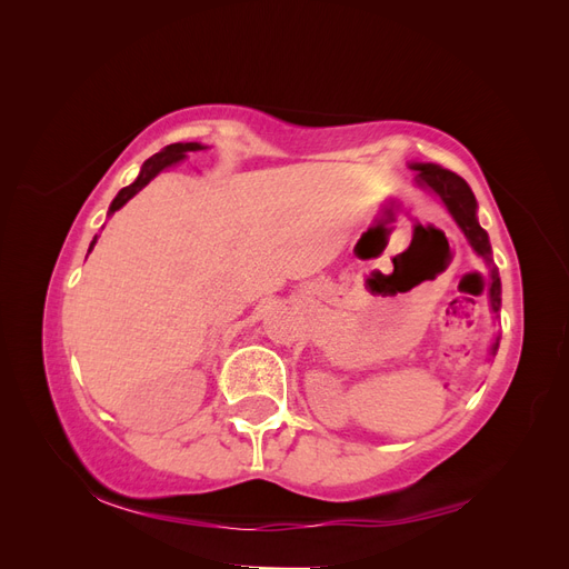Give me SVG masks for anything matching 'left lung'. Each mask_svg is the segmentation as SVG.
I'll list each match as a JSON object with an SVG mask.
<instances>
[{"instance_id": "left-lung-1", "label": "left lung", "mask_w": 569, "mask_h": 569, "mask_svg": "<svg viewBox=\"0 0 569 569\" xmlns=\"http://www.w3.org/2000/svg\"><path fill=\"white\" fill-rule=\"evenodd\" d=\"M408 168L418 173L416 184L422 189H429V192H432L446 206V211L451 213L456 226L460 228L465 239L470 242L472 251L489 268V308H491V313L498 318V311H501V278H498V268L493 266L489 234L477 220V199L472 194L470 184L465 182L460 176L451 173V170H446L437 163H418L416 161V163H408ZM498 341H501V335L493 337L489 356H496Z\"/></svg>"}]
</instances>
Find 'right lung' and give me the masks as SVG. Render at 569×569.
Masks as SVG:
<instances>
[{
  "mask_svg": "<svg viewBox=\"0 0 569 569\" xmlns=\"http://www.w3.org/2000/svg\"><path fill=\"white\" fill-rule=\"evenodd\" d=\"M201 149H209V147H203V144H199V142H176V144L163 147L159 153H153L151 159H147V161L142 163L140 176L134 178V182L128 184V187H123V189H120V192L116 194V199H113L111 206H109V213H107V216L111 218L118 209H123V206H126L137 192H140L142 187H147L153 178H157L159 173H163L166 168L178 166L182 159H187L189 151H201ZM94 244H97V234H94V239L90 242L88 253L94 249Z\"/></svg>",
  "mask_w": 569,
  "mask_h": 569,
  "instance_id": "1",
  "label": "right lung"
}]
</instances>
